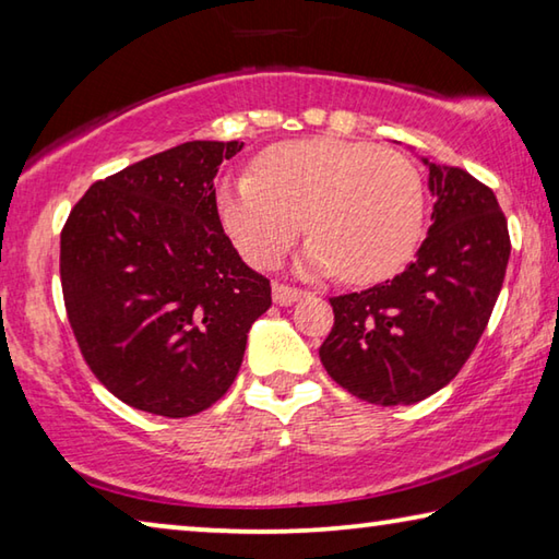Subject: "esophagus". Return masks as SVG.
<instances>
[{
  "instance_id": "34e87169",
  "label": "esophagus",
  "mask_w": 559,
  "mask_h": 559,
  "mask_svg": "<svg viewBox=\"0 0 559 559\" xmlns=\"http://www.w3.org/2000/svg\"><path fill=\"white\" fill-rule=\"evenodd\" d=\"M302 296H306V290L283 286V283H273V302H278V306H290V302H296Z\"/></svg>"
}]
</instances>
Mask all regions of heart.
<instances>
[{
    "label": "heart",
    "instance_id": "b5f03b06",
    "mask_svg": "<svg viewBox=\"0 0 559 559\" xmlns=\"http://www.w3.org/2000/svg\"><path fill=\"white\" fill-rule=\"evenodd\" d=\"M216 214L253 269H276L306 231L300 271L349 283L394 276L424 231V185L400 153L337 138L288 140L263 150L253 175L226 177Z\"/></svg>",
    "mask_w": 559,
    "mask_h": 559
}]
</instances>
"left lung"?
Listing matches in <instances>:
<instances>
[{
	"label": "left lung",
	"instance_id": "left-lung-1",
	"mask_svg": "<svg viewBox=\"0 0 559 559\" xmlns=\"http://www.w3.org/2000/svg\"><path fill=\"white\" fill-rule=\"evenodd\" d=\"M429 167V236L400 276L330 298L335 325L320 345L333 380L370 404H414L466 365L493 313L510 257L493 189L466 169Z\"/></svg>",
	"mask_w": 559,
	"mask_h": 559
}]
</instances>
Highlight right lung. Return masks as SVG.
<instances>
[{"label": "right lung", "instance_id": "1", "mask_svg": "<svg viewBox=\"0 0 559 559\" xmlns=\"http://www.w3.org/2000/svg\"><path fill=\"white\" fill-rule=\"evenodd\" d=\"M243 143L192 140L91 185L61 231L66 313L91 372L120 402L182 419L239 374L271 283L216 214L214 177Z\"/></svg>", "mask_w": 559, "mask_h": 559}]
</instances>
